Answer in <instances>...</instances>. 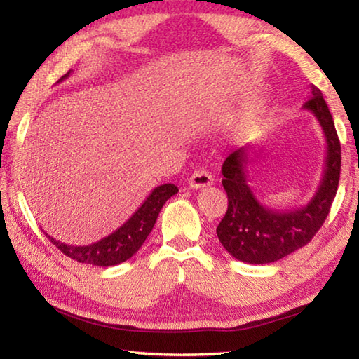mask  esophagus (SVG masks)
I'll return each instance as SVG.
<instances>
[{
  "label": "esophagus",
  "instance_id": "34e87169",
  "mask_svg": "<svg viewBox=\"0 0 359 359\" xmlns=\"http://www.w3.org/2000/svg\"><path fill=\"white\" fill-rule=\"evenodd\" d=\"M214 184V177L209 171H204V169H198L191 174V177L188 179V187L190 188H204Z\"/></svg>",
  "mask_w": 359,
  "mask_h": 359
}]
</instances>
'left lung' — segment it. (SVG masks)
Returning <instances> with one entry per match:
<instances>
[{"label":"left lung","mask_w":359,"mask_h":359,"mask_svg":"<svg viewBox=\"0 0 359 359\" xmlns=\"http://www.w3.org/2000/svg\"><path fill=\"white\" fill-rule=\"evenodd\" d=\"M311 88V100L302 107L315 115L323 130L326 158L317 191L304 208L280 212L255 196L247 179L250 145L234 150L223 163L222 184L228 194V210L217 226V236L226 252L244 263H274L296 252L312 241L330 214L340 177V142L323 95L313 85Z\"/></svg>","instance_id":"obj_1"}]
</instances>
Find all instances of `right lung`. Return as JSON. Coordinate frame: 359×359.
<instances>
[{"instance_id": "obj_1", "label": "right lung", "mask_w": 359, "mask_h": 359, "mask_svg": "<svg viewBox=\"0 0 359 359\" xmlns=\"http://www.w3.org/2000/svg\"><path fill=\"white\" fill-rule=\"evenodd\" d=\"M69 74L71 71L66 72L58 82H63L66 77H69ZM177 191L179 188L174 184H165L154 188L147 199L141 204V208L131 215V218H128L120 228L115 229L112 234L106 236V238H102L98 242H93V244L69 245L50 238L48 234L46 236L66 257L76 259L79 263L102 267L120 264L130 259L142 247L150 231L154 229V224L161 208Z\"/></svg>"}]
</instances>
